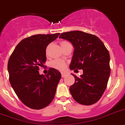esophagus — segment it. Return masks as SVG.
<instances>
[{
  "label": "esophagus",
  "mask_w": 125,
  "mask_h": 125,
  "mask_svg": "<svg viewBox=\"0 0 125 125\" xmlns=\"http://www.w3.org/2000/svg\"><path fill=\"white\" fill-rule=\"evenodd\" d=\"M66 75H67V74H66V73H63H63H62V77H65Z\"/></svg>",
  "instance_id": "34e87169"
}]
</instances>
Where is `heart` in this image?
Segmentation results:
<instances>
[{
  "mask_svg": "<svg viewBox=\"0 0 125 125\" xmlns=\"http://www.w3.org/2000/svg\"><path fill=\"white\" fill-rule=\"evenodd\" d=\"M60 44L62 48H64L67 45L71 44L69 42L67 41H61ZM48 51V49H46V53ZM51 67L54 69H56L58 71H65L67 68V63L64 60L61 59H56L51 62Z\"/></svg>",
  "mask_w": 125,
  "mask_h": 125,
  "instance_id": "1",
  "label": "heart"
}]
</instances>
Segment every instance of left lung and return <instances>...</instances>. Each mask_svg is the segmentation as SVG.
Segmentation results:
<instances>
[{"instance_id":"8db88e82","label":"left lung","mask_w":125,"mask_h":125,"mask_svg":"<svg viewBox=\"0 0 125 125\" xmlns=\"http://www.w3.org/2000/svg\"><path fill=\"white\" fill-rule=\"evenodd\" d=\"M59 38L67 40L74 46L71 70L83 71L79 77L72 74L75 83L69 88L72 97L80 104H95L106 89L111 73L107 49L98 37L82 31L64 32Z\"/></svg>"}]
</instances>
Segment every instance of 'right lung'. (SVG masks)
<instances>
[{
    "label": "right lung",
    "mask_w": 125,
    "mask_h": 125,
    "mask_svg": "<svg viewBox=\"0 0 125 125\" xmlns=\"http://www.w3.org/2000/svg\"><path fill=\"white\" fill-rule=\"evenodd\" d=\"M60 33L37 34L24 39L16 46L7 65L9 82L21 101L33 109H41L51 103L62 75L50 68L46 75H40L39 66L46 60L48 45Z\"/></svg>",
    "instance_id": "add662e5"
}]
</instances>
